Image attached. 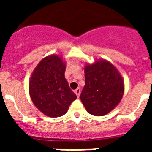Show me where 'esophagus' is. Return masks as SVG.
<instances>
[{
	"instance_id": "esophagus-1",
	"label": "esophagus",
	"mask_w": 152,
	"mask_h": 152,
	"mask_svg": "<svg viewBox=\"0 0 152 152\" xmlns=\"http://www.w3.org/2000/svg\"><path fill=\"white\" fill-rule=\"evenodd\" d=\"M75 94L77 95V97H79V96H80V88H77V89L75 91Z\"/></svg>"
}]
</instances>
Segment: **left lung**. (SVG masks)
Listing matches in <instances>:
<instances>
[{
  "instance_id": "left-lung-1",
  "label": "left lung",
  "mask_w": 152,
  "mask_h": 152,
  "mask_svg": "<svg viewBox=\"0 0 152 152\" xmlns=\"http://www.w3.org/2000/svg\"><path fill=\"white\" fill-rule=\"evenodd\" d=\"M85 86L80 100L93 116H104L120 102L124 94L122 75L112 63L99 59L84 67Z\"/></svg>"
}]
</instances>
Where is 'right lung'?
Here are the masks:
<instances>
[{
	"instance_id": "1",
	"label": "right lung",
	"mask_w": 152,
	"mask_h": 152,
	"mask_svg": "<svg viewBox=\"0 0 152 152\" xmlns=\"http://www.w3.org/2000/svg\"><path fill=\"white\" fill-rule=\"evenodd\" d=\"M65 63L61 56L51 55L40 61L29 79L31 100L45 116L59 117L77 98L64 77Z\"/></svg>"
}]
</instances>
